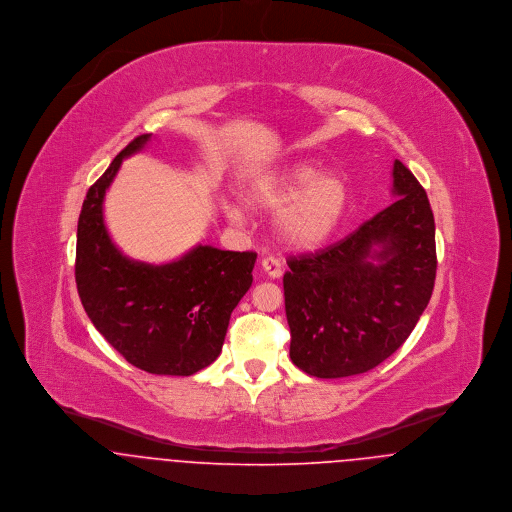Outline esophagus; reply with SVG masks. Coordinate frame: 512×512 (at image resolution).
Wrapping results in <instances>:
<instances>
[{
    "mask_svg": "<svg viewBox=\"0 0 512 512\" xmlns=\"http://www.w3.org/2000/svg\"><path fill=\"white\" fill-rule=\"evenodd\" d=\"M262 270L270 278H280L282 276V262L278 258H274V256H266L262 260Z\"/></svg>",
    "mask_w": 512,
    "mask_h": 512,
    "instance_id": "obj_1",
    "label": "esophagus"
}]
</instances>
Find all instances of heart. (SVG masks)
Instances as JSON below:
<instances>
[{
    "label": "heart",
    "mask_w": 512,
    "mask_h": 512,
    "mask_svg": "<svg viewBox=\"0 0 512 512\" xmlns=\"http://www.w3.org/2000/svg\"><path fill=\"white\" fill-rule=\"evenodd\" d=\"M250 207L278 213L280 238L299 250L323 246L339 228L349 207V185L343 175L321 169L311 161H299L254 177L248 183ZM228 217L240 220L244 211L236 203L226 205Z\"/></svg>",
    "instance_id": "b5f03b06"
}]
</instances>
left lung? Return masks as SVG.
<instances>
[{"mask_svg": "<svg viewBox=\"0 0 512 512\" xmlns=\"http://www.w3.org/2000/svg\"><path fill=\"white\" fill-rule=\"evenodd\" d=\"M390 207L345 240L290 256L284 274L293 365L317 378L361 374L410 337L436 282V224L424 187L394 161Z\"/></svg>", "mask_w": 512, "mask_h": 512, "instance_id": "8db88e82", "label": "left lung"}]
</instances>
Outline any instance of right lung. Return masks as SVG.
I'll return each instance as SVG.
<instances>
[{
  "label": "right lung",
  "instance_id": "add662e5",
  "mask_svg": "<svg viewBox=\"0 0 512 512\" xmlns=\"http://www.w3.org/2000/svg\"><path fill=\"white\" fill-rule=\"evenodd\" d=\"M138 136L88 189L76 230L74 278L86 315L130 363L151 374L191 376L217 361L230 313L252 286L256 252L195 246L153 266L126 258L104 224V195Z\"/></svg>",
  "mask_w": 512,
  "mask_h": 512
}]
</instances>
